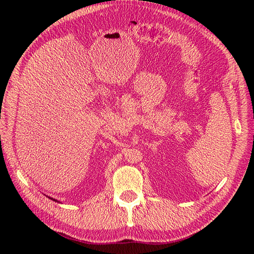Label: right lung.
Returning a JSON list of instances; mask_svg holds the SVG:
<instances>
[{
  "mask_svg": "<svg viewBox=\"0 0 254 254\" xmlns=\"http://www.w3.org/2000/svg\"><path fill=\"white\" fill-rule=\"evenodd\" d=\"M47 197H48V198H50V199H52V200H53V201H56V202H60V201H58V200H57V199H55V198H52V197H50V196H47Z\"/></svg>",
  "mask_w": 254,
  "mask_h": 254,
  "instance_id": "add662e5",
  "label": "right lung"
}]
</instances>
